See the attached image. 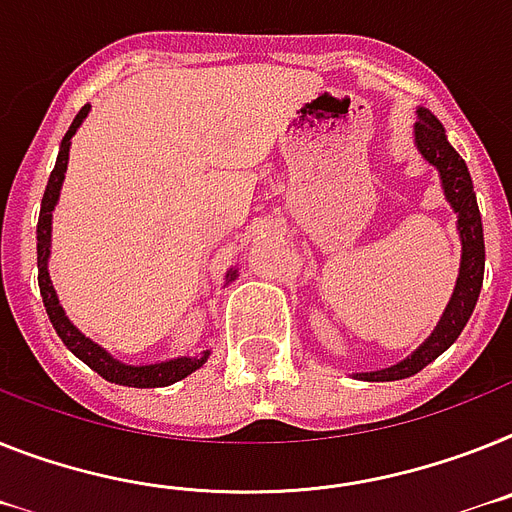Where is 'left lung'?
Instances as JSON below:
<instances>
[{
	"label": "left lung",
	"mask_w": 512,
	"mask_h": 512,
	"mask_svg": "<svg viewBox=\"0 0 512 512\" xmlns=\"http://www.w3.org/2000/svg\"><path fill=\"white\" fill-rule=\"evenodd\" d=\"M416 117H419L414 124L416 150L422 153V158L429 166L437 169L445 200H448L455 218H458L455 226H458V236H461V268H458V278H455V289L448 307H445L440 322L429 333L427 341L398 364H390V367L377 369V372H356L359 380L367 382H390L411 377L419 369L427 367L429 362H435L442 351H448L455 343V338L461 336V330L466 328L484 281L482 213H479V205H476L474 182H471L466 161L448 143L445 127H442L440 119L432 111L422 106V109H416Z\"/></svg>",
	"instance_id": "left-lung-1"
}]
</instances>
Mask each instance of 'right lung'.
I'll return each instance as SVG.
<instances>
[{"label":"right lung","instance_id":"add662e5","mask_svg":"<svg viewBox=\"0 0 512 512\" xmlns=\"http://www.w3.org/2000/svg\"><path fill=\"white\" fill-rule=\"evenodd\" d=\"M90 111V103H85L83 109L77 111V117L72 119L70 130L64 135L62 145H59L57 166L51 171L49 184H46L44 200H41V216H38V286H41V296H44L46 315H49L51 325L57 330V336L62 338V343L72 354L80 359V362L88 364L93 372L103 377V380L117 382V385H127V388H166L171 382L184 380L187 375H192L195 369L203 367L208 362L210 351H203L200 356H176V359H166V362H153V364H124L119 362L117 356H111L109 351L98 346L93 338H88L80 328H75V322L67 317L64 307L59 304V296L51 286L49 276V255H51V216H54V208L59 203V192H62L64 174H67V163H70V145L72 135L80 130V124L85 122ZM239 270L231 268L226 273V283H231L236 278Z\"/></svg>","mask_w":512,"mask_h":512}]
</instances>
